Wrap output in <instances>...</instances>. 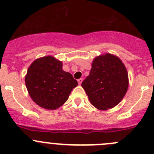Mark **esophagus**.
I'll return each instance as SVG.
<instances>
[{
	"mask_svg": "<svg viewBox=\"0 0 154 154\" xmlns=\"http://www.w3.org/2000/svg\"><path fill=\"white\" fill-rule=\"evenodd\" d=\"M82 81H83V79H82V78H81V79H79V80H78V82H79V85H81V84H82Z\"/></svg>",
	"mask_w": 154,
	"mask_h": 154,
	"instance_id": "obj_1",
	"label": "esophagus"
}]
</instances>
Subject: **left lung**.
I'll return each instance as SVG.
<instances>
[{"mask_svg":"<svg viewBox=\"0 0 154 154\" xmlns=\"http://www.w3.org/2000/svg\"><path fill=\"white\" fill-rule=\"evenodd\" d=\"M82 86L94 107L108 110L116 106L125 96L129 86L128 72L119 57L106 53L94 59L89 75Z\"/></svg>","mask_w":154,"mask_h":154,"instance_id":"8db88e82","label":"left lung"}]
</instances>
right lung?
Listing matches in <instances>:
<instances>
[{"instance_id":"add662e5","label":"right lung","mask_w":154,"mask_h":154,"mask_svg":"<svg viewBox=\"0 0 154 154\" xmlns=\"http://www.w3.org/2000/svg\"><path fill=\"white\" fill-rule=\"evenodd\" d=\"M62 66V61L48 55L36 59L28 67L26 88L33 101L43 109H58L78 85L77 81Z\"/></svg>"}]
</instances>
